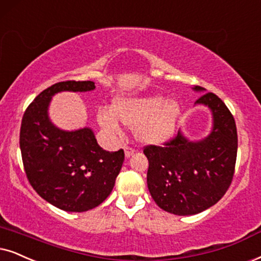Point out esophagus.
Masks as SVG:
<instances>
[{
	"instance_id": "1",
	"label": "esophagus",
	"mask_w": 261,
	"mask_h": 261,
	"mask_svg": "<svg viewBox=\"0 0 261 261\" xmlns=\"http://www.w3.org/2000/svg\"><path fill=\"white\" fill-rule=\"evenodd\" d=\"M124 150H125V156H126V158H130L131 155L135 153L134 148H131V147H128V146H125L124 147Z\"/></svg>"
}]
</instances>
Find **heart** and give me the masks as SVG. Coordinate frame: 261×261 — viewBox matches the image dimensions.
Returning a JSON list of instances; mask_svg holds the SVG:
<instances>
[{
    "label": "heart",
    "instance_id": "heart-1",
    "mask_svg": "<svg viewBox=\"0 0 261 261\" xmlns=\"http://www.w3.org/2000/svg\"><path fill=\"white\" fill-rule=\"evenodd\" d=\"M180 108L174 100L165 101L161 95L123 97L115 101L113 110H101L100 123L112 131H118L120 121L135 127L138 140L148 144L163 143L172 136Z\"/></svg>",
    "mask_w": 261,
    "mask_h": 261
}]
</instances>
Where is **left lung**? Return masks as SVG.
I'll return each mask as SVG.
<instances>
[{
    "label": "left lung",
    "mask_w": 261,
    "mask_h": 261,
    "mask_svg": "<svg viewBox=\"0 0 261 261\" xmlns=\"http://www.w3.org/2000/svg\"><path fill=\"white\" fill-rule=\"evenodd\" d=\"M204 91L203 88H193ZM212 112L213 127L201 141H189L178 133L164 147L143 149L149 167L148 189L155 203L166 212L191 216L210 208L224 196L233 178L237 130L231 112L213 92L196 100Z\"/></svg>",
    "instance_id": "1"
}]
</instances>
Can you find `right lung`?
Returning <instances> with one entry per match:
<instances>
[{
  "label": "right lung",
  "mask_w": 261,
  "mask_h": 261,
  "mask_svg": "<svg viewBox=\"0 0 261 261\" xmlns=\"http://www.w3.org/2000/svg\"><path fill=\"white\" fill-rule=\"evenodd\" d=\"M94 89L91 81L51 85L29 105L21 120L20 150L29 182L39 196L67 212H85L103 202L124 163V150L102 149L91 128L64 131L49 119L57 92Z\"/></svg>",
  "instance_id": "add662e5"
}]
</instances>
